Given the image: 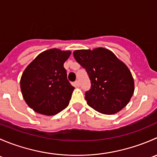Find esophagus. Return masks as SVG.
Listing matches in <instances>:
<instances>
[{
  "mask_svg": "<svg viewBox=\"0 0 157 157\" xmlns=\"http://www.w3.org/2000/svg\"><path fill=\"white\" fill-rule=\"evenodd\" d=\"M74 85H75L76 87H79V86H80V82H79L78 80H77V81L74 83Z\"/></svg>",
  "mask_w": 157,
  "mask_h": 157,
  "instance_id": "esophagus-1",
  "label": "esophagus"
}]
</instances>
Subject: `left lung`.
<instances>
[{
  "label": "left lung",
  "mask_w": 157,
  "mask_h": 157,
  "mask_svg": "<svg viewBox=\"0 0 157 157\" xmlns=\"http://www.w3.org/2000/svg\"><path fill=\"white\" fill-rule=\"evenodd\" d=\"M76 61L87 71L91 89L85 93L88 105L105 115H113L128 105L134 92V81L125 64L109 49L74 52Z\"/></svg>",
  "instance_id": "1"
}]
</instances>
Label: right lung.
<instances>
[{
    "mask_svg": "<svg viewBox=\"0 0 157 157\" xmlns=\"http://www.w3.org/2000/svg\"><path fill=\"white\" fill-rule=\"evenodd\" d=\"M71 51L51 48L39 54L20 78L22 95L36 112L51 116L68 105L74 87L67 79L64 64Z\"/></svg>",
    "mask_w": 157,
    "mask_h": 157,
    "instance_id": "obj_1",
    "label": "right lung"
}]
</instances>
